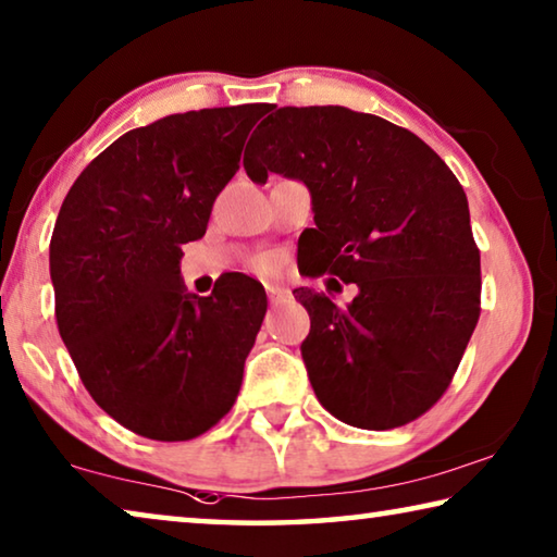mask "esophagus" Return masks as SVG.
<instances>
[{"instance_id":"esophagus-1","label":"esophagus","mask_w":557,"mask_h":557,"mask_svg":"<svg viewBox=\"0 0 557 557\" xmlns=\"http://www.w3.org/2000/svg\"><path fill=\"white\" fill-rule=\"evenodd\" d=\"M264 293H268V297L272 299V302H275V299H280V297H285V295H287L285 289H282L280 285H270V282H264Z\"/></svg>"}]
</instances>
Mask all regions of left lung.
Returning a JSON list of instances; mask_svg holds the SVG:
<instances>
[{"instance_id":"left-lung-1","label":"left lung","mask_w":557,"mask_h":557,"mask_svg":"<svg viewBox=\"0 0 557 557\" xmlns=\"http://www.w3.org/2000/svg\"><path fill=\"white\" fill-rule=\"evenodd\" d=\"M243 165L255 183L307 185L314 227L299 235V272L359 287L347 307L293 293L310 312L299 349L317 399L369 431L426 413L481 314V252L456 175L411 131L344 106H268Z\"/></svg>"}]
</instances>
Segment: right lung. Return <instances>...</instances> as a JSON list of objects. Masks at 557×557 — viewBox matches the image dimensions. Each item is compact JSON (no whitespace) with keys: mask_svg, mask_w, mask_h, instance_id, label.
I'll use <instances>...</instances> for the list:
<instances>
[{"mask_svg":"<svg viewBox=\"0 0 557 557\" xmlns=\"http://www.w3.org/2000/svg\"><path fill=\"white\" fill-rule=\"evenodd\" d=\"M262 111L200 109L128 131L61 202L49 245L59 334L91 399L138 436L196 438L240 392L268 295L240 272L190 295L181 258Z\"/></svg>","mask_w":557,"mask_h":557,"instance_id":"right-lung-1","label":"right lung"}]
</instances>
